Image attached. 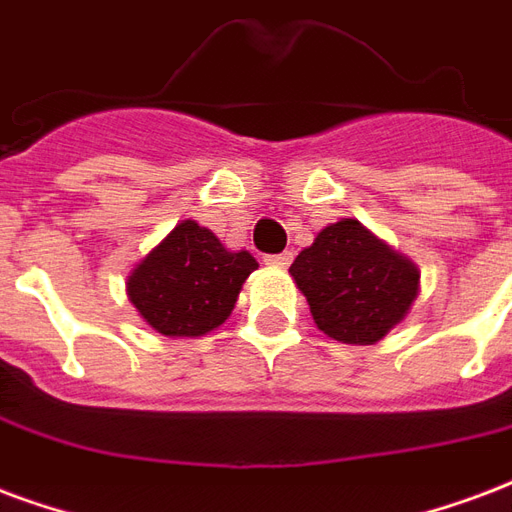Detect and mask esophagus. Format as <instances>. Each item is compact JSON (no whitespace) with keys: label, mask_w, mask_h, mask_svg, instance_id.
<instances>
[{"label":"esophagus","mask_w":512,"mask_h":512,"mask_svg":"<svg viewBox=\"0 0 512 512\" xmlns=\"http://www.w3.org/2000/svg\"><path fill=\"white\" fill-rule=\"evenodd\" d=\"M291 259H294V253H291V251H286V253H272V256H264V261H267L270 267H280V270H283V267H288V264H291Z\"/></svg>","instance_id":"obj_1"}]
</instances>
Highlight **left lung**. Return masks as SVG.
<instances>
[{
  "instance_id": "obj_1",
  "label": "left lung",
  "mask_w": 512,
  "mask_h": 512,
  "mask_svg": "<svg viewBox=\"0 0 512 512\" xmlns=\"http://www.w3.org/2000/svg\"><path fill=\"white\" fill-rule=\"evenodd\" d=\"M318 329L348 345H372L402 321L421 272L370 229L343 218L318 232L288 267Z\"/></svg>"
}]
</instances>
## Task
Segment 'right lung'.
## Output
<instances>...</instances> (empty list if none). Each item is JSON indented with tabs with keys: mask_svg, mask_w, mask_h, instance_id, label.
Listing matches in <instances>:
<instances>
[{
	"mask_svg": "<svg viewBox=\"0 0 512 512\" xmlns=\"http://www.w3.org/2000/svg\"><path fill=\"white\" fill-rule=\"evenodd\" d=\"M256 267L248 251H226L210 229L183 221L134 267L126 294L164 337H202L232 315Z\"/></svg>",
	"mask_w": 512,
	"mask_h": 512,
	"instance_id": "right-lung-1",
	"label": "right lung"
}]
</instances>
